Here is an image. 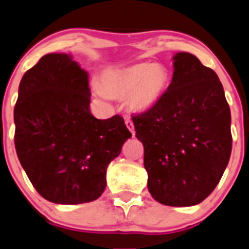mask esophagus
<instances>
[{
    "mask_svg": "<svg viewBox=\"0 0 249 249\" xmlns=\"http://www.w3.org/2000/svg\"><path fill=\"white\" fill-rule=\"evenodd\" d=\"M125 124H126L127 129H129L130 131H131L132 136H134V135H135V127H134V123H132L131 118H129V117H127L126 119H125Z\"/></svg>",
    "mask_w": 249,
    "mask_h": 249,
    "instance_id": "obj_1",
    "label": "esophagus"
}]
</instances>
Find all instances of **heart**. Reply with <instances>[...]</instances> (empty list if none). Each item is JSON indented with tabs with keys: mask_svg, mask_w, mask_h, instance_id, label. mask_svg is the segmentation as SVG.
<instances>
[{
	"mask_svg": "<svg viewBox=\"0 0 249 249\" xmlns=\"http://www.w3.org/2000/svg\"><path fill=\"white\" fill-rule=\"evenodd\" d=\"M103 88L108 95L126 97L134 110H147L153 107L169 84V71L161 64L140 63L123 69H109L102 76ZM93 92L106 97L101 86L93 84Z\"/></svg>",
	"mask_w": 249,
	"mask_h": 249,
	"instance_id": "heart-1",
	"label": "heart"
}]
</instances>
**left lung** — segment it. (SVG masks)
Returning a JSON list of instances; mask_svg holds the SVG:
<instances>
[{
	"mask_svg": "<svg viewBox=\"0 0 249 249\" xmlns=\"http://www.w3.org/2000/svg\"><path fill=\"white\" fill-rule=\"evenodd\" d=\"M173 59L170 85L132 122L143 144L149 194L165 206L190 207L213 192L228 166L231 114L213 69L187 52Z\"/></svg>",
	"mask_w": 249,
	"mask_h": 249,
	"instance_id": "1",
	"label": "left lung"
}]
</instances>
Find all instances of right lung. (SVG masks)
I'll return each instance as SVG.
<instances>
[{
	"label": "right lung",
	"mask_w": 249,
	"mask_h": 249,
	"mask_svg": "<svg viewBox=\"0 0 249 249\" xmlns=\"http://www.w3.org/2000/svg\"><path fill=\"white\" fill-rule=\"evenodd\" d=\"M89 74L71 55L50 53L21 78L14 107V144L36 191L58 204L97 199L107 166L131 132L114 115L90 112Z\"/></svg>",
	"instance_id": "right-lung-1"
}]
</instances>
